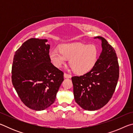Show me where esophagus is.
<instances>
[{"label":"esophagus","mask_w":133,"mask_h":133,"mask_svg":"<svg viewBox=\"0 0 133 133\" xmlns=\"http://www.w3.org/2000/svg\"><path fill=\"white\" fill-rule=\"evenodd\" d=\"M64 78H70L71 77V76L70 75H69V74L65 73L64 74Z\"/></svg>","instance_id":"1"}]
</instances>
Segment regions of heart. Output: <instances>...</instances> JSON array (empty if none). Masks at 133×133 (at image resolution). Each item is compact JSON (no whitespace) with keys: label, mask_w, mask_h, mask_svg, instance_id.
I'll return each mask as SVG.
<instances>
[{"label":"heart","mask_w":133,"mask_h":133,"mask_svg":"<svg viewBox=\"0 0 133 133\" xmlns=\"http://www.w3.org/2000/svg\"><path fill=\"white\" fill-rule=\"evenodd\" d=\"M49 55L51 62L56 67H61L70 58L69 64L73 71L84 74L96 64L98 50L94 44L70 43L62 44L60 49H52Z\"/></svg>","instance_id":"heart-1"}]
</instances>
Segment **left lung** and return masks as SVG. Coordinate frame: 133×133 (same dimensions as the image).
<instances>
[{
	"label": "left lung",
	"mask_w": 133,
	"mask_h": 133,
	"mask_svg": "<svg viewBox=\"0 0 133 133\" xmlns=\"http://www.w3.org/2000/svg\"><path fill=\"white\" fill-rule=\"evenodd\" d=\"M102 42V50L90 71L71 77L76 102L85 110L102 108L111 98L119 77V66L116 51L104 38L94 37Z\"/></svg>",
	"instance_id": "obj_1"
}]
</instances>
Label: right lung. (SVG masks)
<instances>
[{
  "label": "right lung",
  "instance_id": "1",
  "mask_svg": "<svg viewBox=\"0 0 133 133\" xmlns=\"http://www.w3.org/2000/svg\"><path fill=\"white\" fill-rule=\"evenodd\" d=\"M47 39L31 38L16 51L12 69L13 87L22 102L36 111L55 102L63 72L51 63Z\"/></svg>",
  "mask_w": 133,
  "mask_h": 133
}]
</instances>
